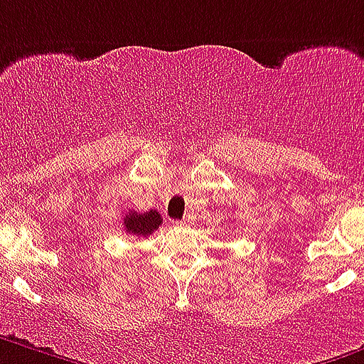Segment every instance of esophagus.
I'll return each instance as SVG.
<instances>
[{"instance_id": "34e87169", "label": "esophagus", "mask_w": 364, "mask_h": 364, "mask_svg": "<svg viewBox=\"0 0 364 364\" xmlns=\"http://www.w3.org/2000/svg\"><path fill=\"white\" fill-rule=\"evenodd\" d=\"M176 225H178V227H186V225H188V221H186V219H183V221H176Z\"/></svg>"}]
</instances>
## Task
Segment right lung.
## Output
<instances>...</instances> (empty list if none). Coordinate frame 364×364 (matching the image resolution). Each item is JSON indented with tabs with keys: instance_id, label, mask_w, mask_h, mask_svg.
I'll return each mask as SVG.
<instances>
[{
	"instance_id": "add662e5",
	"label": "right lung",
	"mask_w": 364,
	"mask_h": 364,
	"mask_svg": "<svg viewBox=\"0 0 364 364\" xmlns=\"http://www.w3.org/2000/svg\"><path fill=\"white\" fill-rule=\"evenodd\" d=\"M163 223L161 214L158 210H150V212H141V214H137V212L130 210L129 214L125 215V232L127 234H132V235H146L152 234L154 230H158L159 225Z\"/></svg>"
}]
</instances>
